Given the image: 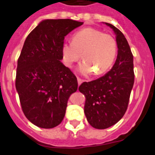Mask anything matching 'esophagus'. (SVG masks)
<instances>
[{
    "label": "esophagus",
    "instance_id": "34e87169",
    "mask_svg": "<svg viewBox=\"0 0 155 155\" xmlns=\"http://www.w3.org/2000/svg\"><path fill=\"white\" fill-rule=\"evenodd\" d=\"M82 82H83V81H82V80L81 79V78H78V86H80V85H81V84H82Z\"/></svg>",
    "mask_w": 155,
    "mask_h": 155
}]
</instances>
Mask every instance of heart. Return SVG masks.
<instances>
[{
    "label": "heart",
    "mask_w": 155,
    "mask_h": 155,
    "mask_svg": "<svg viewBox=\"0 0 155 155\" xmlns=\"http://www.w3.org/2000/svg\"><path fill=\"white\" fill-rule=\"evenodd\" d=\"M117 53L115 38L95 28L88 27L75 32L72 42L62 44L64 63L71 68L81 58L84 62L79 70L84 75H102L111 67Z\"/></svg>",
    "instance_id": "obj_1"
}]
</instances>
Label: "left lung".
<instances>
[{"label": "left lung", "mask_w": 155, "mask_h": 155, "mask_svg": "<svg viewBox=\"0 0 155 155\" xmlns=\"http://www.w3.org/2000/svg\"><path fill=\"white\" fill-rule=\"evenodd\" d=\"M105 24L116 35L118 50L115 63L104 76L79 87V91L86 96L84 113L87 121L100 130L113 126L124 115L135 78L133 56L126 38L115 26Z\"/></svg>", "instance_id": "obj_1"}]
</instances>
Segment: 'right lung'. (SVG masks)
Returning <instances> with one entry per match:
<instances>
[{"label":"right lung","instance_id":"add662e5","mask_svg":"<svg viewBox=\"0 0 155 155\" xmlns=\"http://www.w3.org/2000/svg\"><path fill=\"white\" fill-rule=\"evenodd\" d=\"M83 23L45 19L26 38L18 59L16 88L24 114L37 127L58 126L69 96L77 91V78L60 60L65 37Z\"/></svg>","mask_w":155,"mask_h":155}]
</instances>
